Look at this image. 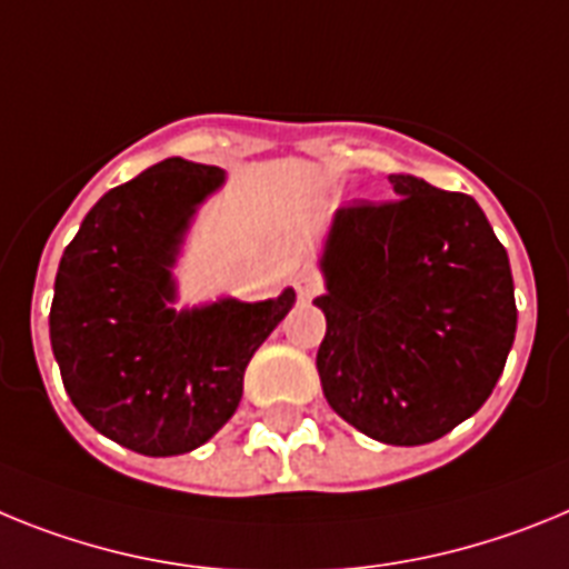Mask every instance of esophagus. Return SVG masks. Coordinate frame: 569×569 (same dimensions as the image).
Here are the masks:
<instances>
[{"mask_svg": "<svg viewBox=\"0 0 569 569\" xmlns=\"http://www.w3.org/2000/svg\"><path fill=\"white\" fill-rule=\"evenodd\" d=\"M295 289H298L300 300H312L315 295H320V289H323V278H320L318 271L303 269L298 278H295Z\"/></svg>", "mask_w": 569, "mask_h": 569, "instance_id": "34e87169", "label": "esophagus"}]
</instances>
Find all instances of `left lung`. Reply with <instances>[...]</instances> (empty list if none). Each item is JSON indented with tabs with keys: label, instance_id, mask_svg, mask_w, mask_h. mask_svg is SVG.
<instances>
[{
	"label": "left lung",
	"instance_id": "1",
	"mask_svg": "<svg viewBox=\"0 0 569 569\" xmlns=\"http://www.w3.org/2000/svg\"><path fill=\"white\" fill-rule=\"evenodd\" d=\"M398 200L338 209L320 269L318 375L346 423L421 447L476 415L516 340L507 249L481 206L412 174Z\"/></svg>",
	"mask_w": 569,
	"mask_h": 569
}]
</instances>
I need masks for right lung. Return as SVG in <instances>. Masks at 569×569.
Returning a JSON list of instances; mask_svg holds the SVG:
<instances>
[{"label":"right lung","mask_w":569,"mask_h":569,"mask_svg":"<svg viewBox=\"0 0 569 569\" xmlns=\"http://www.w3.org/2000/svg\"><path fill=\"white\" fill-rule=\"evenodd\" d=\"M223 168L168 157L108 191L59 260L51 346L62 383L97 432L140 456L206 443L243 398L251 355L295 303L223 298L171 309L191 217L223 186Z\"/></svg>","instance_id":"right-lung-1"}]
</instances>
